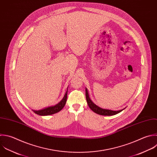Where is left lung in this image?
Here are the masks:
<instances>
[{
	"label": "left lung",
	"instance_id": "left-lung-1",
	"mask_svg": "<svg viewBox=\"0 0 157 157\" xmlns=\"http://www.w3.org/2000/svg\"><path fill=\"white\" fill-rule=\"evenodd\" d=\"M85 94H86V101H87V104L89 106V107L95 113L99 114V115H107V116H110V115H116L118 113H120V112H121L123 109L120 110H109V109H102L99 107H98V105H96L95 104H94L92 101L91 100V99L90 98L89 96V94H88V91L87 90L86 88H85Z\"/></svg>",
	"mask_w": 157,
	"mask_h": 157
}]
</instances>
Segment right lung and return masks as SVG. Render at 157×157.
<instances>
[{"mask_svg":"<svg viewBox=\"0 0 157 157\" xmlns=\"http://www.w3.org/2000/svg\"><path fill=\"white\" fill-rule=\"evenodd\" d=\"M67 91L66 92L63 99L59 103L56 104L55 105L50 106V107H47V108H45L44 109L39 110H33V111L34 113H36V114L39 115H42V116L50 115L59 112L60 110H61L64 107V105L66 103V101H67Z\"/></svg>","mask_w":157,"mask_h":157,"instance_id":"right-lung-1","label":"right lung"}]
</instances>
